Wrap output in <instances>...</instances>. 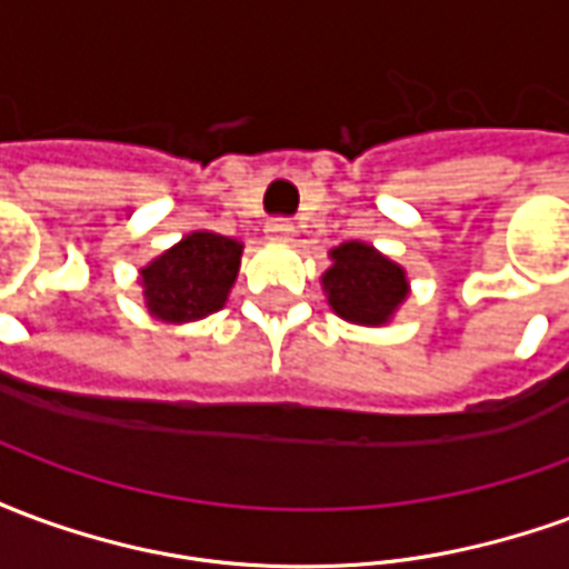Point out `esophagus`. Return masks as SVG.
I'll list each match as a JSON object with an SVG mask.
<instances>
[{
	"mask_svg": "<svg viewBox=\"0 0 569 569\" xmlns=\"http://www.w3.org/2000/svg\"><path fill=\"white\" fill-rule=\"evenodd\" d=\"M292 222L286 219V216H273V219H268V224H264V234L271 237V240H289L292 237Z\"/></svg>",
	"mask_w": 569,
	"mask_h": 569,
	"instance_id": "34e87169",
	"label": "esophagus"
}]
</instances>
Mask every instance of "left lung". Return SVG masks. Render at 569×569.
<instances>
[{"mask_svg":"<svg viewBox=\"0 0 569 569\" xmlns=\"http://www.w3.org/2000/svg\"><path fill=\"white\" fill-rule=\"evenodd\" d=\"M332 268L322 273V286L332 310L345 320L381 326L408 296L406 271L383 259L378 249L350 240L332 249Z\"/></svg>","mask_w":569,"mask_h":569,"instance_id":"8db88e82","label":"left lung"}]
</instances>
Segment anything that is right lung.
<instances>
[{
	"label": "right lung",
	"mask_w": 569,
	"mask_h": 569,
	"mask_svg": "<svg viewBox=\"0 0 569 569\" xmlns=\"http://www.w3.org/2000/svg\"><path fill=\"white\" fill-rule=\"evenodd\" d=\"M240 243L231 237L194 231L182 237L161 259L142 268L146 305L167 322L210 317L222 308L240 268Z\"/></svg>",
	"instance_id": "obj_1"
}]
</instances>
